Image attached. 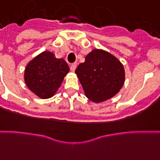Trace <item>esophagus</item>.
Listing matches in <instances>:
<instances>
[{"instance_id":"34e87169","label":"esophagus","mask_w":160,"mask_h":160,"mask_svg":"<svg viewBox=\"0 0 160 160\" xmlns=\"http://www.w3.org/2000/svg\"><path fill=\"white\" fill-rule=\"evenodd\" d=\"M76 67H77V63H76V62H74V63H73V64H71L70 65V70L74 72V71L75 70V68H76Z\"/></svg>"}]
</instances>
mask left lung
Returning <instances> with one entry per match:
<instances>
[{"label":"left lung","instance_id":"8db88e82","mask_svg":"<svg viewBox=\"0 0 160 160\" xmlns=\"http://www.w3.org/2000/svg\"><path fill=\"white\" fill-rule=\"evenodd\" d=\"M87 98L101 102L113 98L125 81V70L121 62L102 50L92 51L86 61L75 69Z\"/></svg>","mask_w":160,"mask_h":160}]
</instances>
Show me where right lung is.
Instances as JSON below:
<instances>
[{"instance_id": "add662e5", "label": "right lung", "mask_w": 160, "mask_h": 160, "mask_svg": "<svg viewBox=\"0 0 160 160\" xmlns=\"http://www.w3.org/2000/svg\"><path fill=\"white\" fill-rule=\"evenodd\" d=\"M69 71L62 58L51 52H43L26 66L24 80L29 89L41 98L54 95Z\"/></svg>"}]
</instances>
